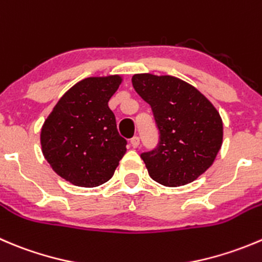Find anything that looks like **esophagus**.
Wrapping results in <instances>:
<instances>
[{
    "mask_svg": "<svg viewBox=\"0 0 262 262\" xmlns=\"http://www.w3.org/2000/svg\"><path fill=\"white\" fill-rule=\"evenodd\" d=\"M130 146L134 147V148H137V147L139 146V138L137 136H134L133 138L130 139Z\"/></svg>",
    "mask_w": 262,
    "mask_h": 262,
    "instance_id": "obj_1",
    "label": "esophagus"
}]
</instances>
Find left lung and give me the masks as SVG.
<instances>
[{
	"label": "left lung",
	"mask_w": 262,
	"mask_h": 262,
	"mask_svg": "<svg viewBox=\"0 0 262 262\" xmlns=\"http://www.w3.org/2000/svg\"><path fill=\"white\" fill-rule=\"evenodd\" d=\"M149 103L160 132L156 149L141 155L148 174L165 187L192 183L212 164L223 144V120L215 106L189 83L149 73L132 78Z\"/></svg>",
	"instance_id": "8db88e82"
}]
</instances>
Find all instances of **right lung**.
Masks as SVG:
<instances>
[{
    "mask_svg": "<svg viewBox=\"0 0 262 262\" xmlns=\"http://www.w3.org/2000/svg\"><path fill=\"white\" fill-rule=\"evenodd\" d=\"M121 75L90 77L63 93L40 129V146L53 171L78 187L93 188L113 178L126 152L108 101Z\"/></svg>",
    "mask_w": 262,
    "mask_h": 262,
    "instance_id": "add662e5",
    "label": "right lung"
}]
</instances>
